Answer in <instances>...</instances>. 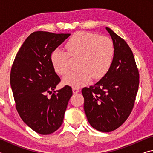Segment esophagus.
<instances>
[{
	"instance_id": "34e87169",
	"label": "esophagus",
	"mask_w": 153,
	"mask_h": 153,
	"mask_svg": "<svg viewBox=\"0 0 153 153\" xmlns=\"http://www.w3.org/2000/svg\"><path fill=\"white\" fill-rule=\"evenodd\" d=\"M72 90H73L74 94H76V93L79 92V89L77 88H73V89H72Z\"/></svg>"
}]
</instances>
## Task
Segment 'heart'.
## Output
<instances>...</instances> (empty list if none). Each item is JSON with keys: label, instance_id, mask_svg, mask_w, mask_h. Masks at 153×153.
Here are the masks:
<instances>
[{"label": "heart", "instance_id": "obj_1", "mask_svg": "<svg viewBox=\"0 0 153 153\" xmlns=\"http://www.w3.org/2000/svg\"><path fill=\"white\" fill-rule=\"evenodd\" d=\"M67 52L59 48L54 49L51 61L54 70L65 75L70 68V57L78 58V69L63 77L65 84L78 88L90 82L91 77L97 79L107 73L112 65L115 48L112 40L97 33L79 32L66 43Z\"/></svg>", "mask_w": 153, "mask_h": 153}]
</instances>
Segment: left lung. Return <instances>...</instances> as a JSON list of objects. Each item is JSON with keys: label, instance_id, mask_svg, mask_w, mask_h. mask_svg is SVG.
Wrapping results in <instances>:
<instances>
[{"label": "left lung", "instance_id": "obj_1", "mask_svg": "<svg viewBox=\"0 0 153 153\" xmlns=\"http://www.w3.org/2000/svg\"><path fill=\"white\" fill-rule=\"evenodd\" d=\"M115 53L109 70L94 86L84 88V108L88 121L98 131L117 129L130 115L139 86V72L132 51L123 39L106 27Z\"/></svg>", "mask_w": 153, "mask_h": 153}]
</instances>
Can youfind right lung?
<instances>
[{"mask_svg":"<svg viewBox=\"0 0 153 153\" xmlns=\"http://www.w3.org/2000/svg\"><path fill=\"white\" fill-rule=\"evenodd\" d=\"M70 35L33 32L21 46L11 67L10 83L17 112L25 123L42 135L60 128L73 94L69 86L55 91L61 79L51 61L53 51ZM48 93H53L51 97Z\"/></svg>","mask_w":153,"mask_h":153,"instance_id":"add662e5","label":"right lung"}]
</instances>
